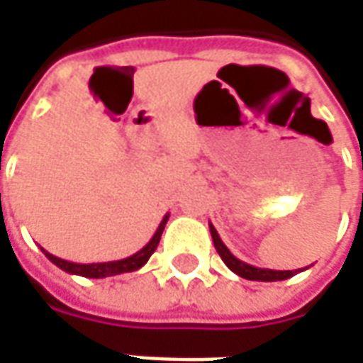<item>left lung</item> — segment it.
Returning a JSON list of instances; mask_svg holds the SVG:
<instances>
[{
    "label": "left lung",
    "instance_id": "left-lung-1",
    "mask_svg": "<svg viewBox=\"0 0 363 363\" xmlns=\"http://www.w3.org/2000/svg\"><path fill=\"white\" fill-rule=\"evenodd\" d=\"M210 233H212L213 247H216V251H218V255L221 257V260L225 262V267H228L231 272H235L237 276L245 278V280L280 281L288 280L291 276H296L297 272H303V268H299V270H270V268H257L252 267V264H247V262L239 260L233 252L229 251L228 247H225V243L220 239V235H218V231H216V228H213L212 223H210Z\"/></svg>",
    "mask_w": 363,
    "mask_h": 363
}]
</instances>
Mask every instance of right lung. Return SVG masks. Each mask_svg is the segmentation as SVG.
I'll return each instance as SVG.
<instances>
[{"instance_id": "1", "label": "right lung", "mask_w": 363, "mask_h": 363, "mask_svg": "<svg viewBox=\"0 0 363 363\" xmlns=\"http://www.w3.org/2000/svg\"><path fill=\"white\" fill-rule=\"evenodd\" d=\"M169 220V213H165V218L161 220L159 223L157 231L153 233V237L150 239V243L145 245L143 249L132 255V257H126V259H120V260H111V262H91V264H79V262H72V260H64L58 259V257H54L52 252L44 251L46 255V259L54 262L56 267L62 268L64 272L67 274H75V276H85V278H108V276H116V274H124V272H134L138 268H142L150 257L155 252L159 245V239H161V233H163V229H165V223Z\"/></svg>"}]
</instances>
